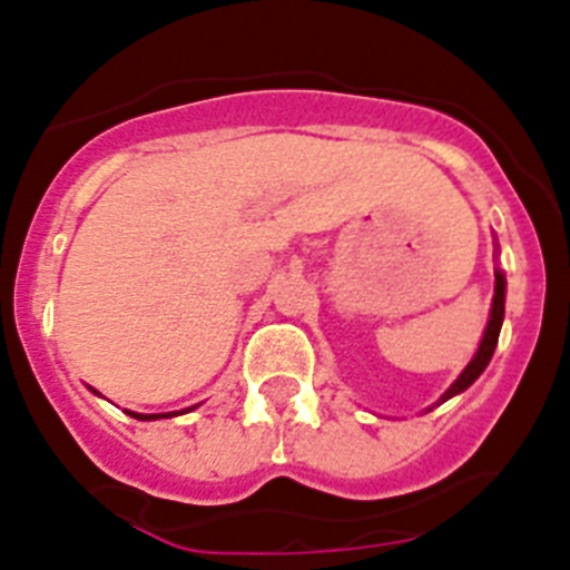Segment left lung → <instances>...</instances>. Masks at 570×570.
<instances>
[{
  "mask_svg": "<svg viewBox=\"0 0 570 570\" xmlns=\"http://www.w3.org/2000/svg\"><path fill=\"white\" fill-rule=\"evenodd\" d=\"M502 320H504V275L502 269H497V286H493V306H491V317H488V327L485 333H482V342L480 347H476L474 358L469 361V366L461 372V377H458L455 383H452L450 389H446L444 396H441V402H446L450 396L465 392V389L471 386V383L476 381V377L485 372V366L491 364V355L493 350H497V342H499V331H502Z\"/></svg>",
  "mask_w": 570,
  "mask_h": 570,
  "instance_id": "1",
  "label": "left lung"
}]
</instances>
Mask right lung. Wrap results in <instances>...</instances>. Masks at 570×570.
<instances>
[{"label":"right lung","instance_id":"1","mask_svg":"<svg viewBox=\"0 0 570 570\" xmlns=\"http://www.w3.org/2000/svg\"><path fill=\"white\" fill-rule=\"evenodd\" d=\"M131 413V411H129ZM184 413V411H181ZM135 419H142V422H151V419H168V416H178V413H131Z\"/></svg>","mask_w":570,"mask_h":570}]
</instances>
